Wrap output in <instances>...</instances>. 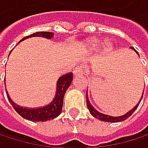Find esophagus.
<instances>
[{
    "instance_id": "34e87169",
    "label": "esophagus",
    "mask_w": 148,
    "mask_h": 148,
    "mask_svg": "<svg viewBox=\"0 0 148 148\" xmlns=\"http://www.w3.org/2000/svg\"><path fill=\"white\" fill-rule=\"evenodd\" d=\"M83 69L82 66H76L75 69H73V75H75V76H81V75H83Z\"/></svg>"
}]
</instances>
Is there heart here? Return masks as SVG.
Masks as SVG:
<instances>
[{
	"mask_svg": "<svg viewBox=\"0 0 148 148\" xmlns=\"http://www.w3.org/2000/svg\"><path fill=\"white\" fill-rule=\"evenodd\" d=\"M86 47L89 50L94 51V50H97L100 48V42H99V41H98V40H96V39H90V40H88L87 41ZM111 47H112V45L110 42H106L104 45L105 49H110Z\"/></svg>",
	"mask_w": 148,
	"mask_h": 148,
	"instance_id": "heart-1",
	"label": "heart"
}]
</instances>
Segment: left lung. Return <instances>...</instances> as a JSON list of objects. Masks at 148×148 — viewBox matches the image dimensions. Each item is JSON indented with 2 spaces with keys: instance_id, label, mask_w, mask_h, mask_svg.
<instances>
[{
  "instance_id": "left-lung-1",
  "label": "left lung",
  "mask_w": 148,
  "mask_h": 148,
  "mask_svg": "<svg viewBox=\"0 0 148 148\" xmlns=\"http://www.w3.org/2000/svg\"><path fill=\"white\" fill-rule=\"evenodd\" d=\"M130 49H133L134 51L137 53V55L139 57L138 53L136 51V50H135L133 48L130 47ZM144 88H145V87H144ZM87 91H88V90H87ZM143 94H144V90H143ZM143 94H142V96H141V98H140L138 103L133 107V108H132V109H130L129 112H127L126 114H123V115H121V116H111V115H107V114H102V113L99 112L98 110H96V109L94 108V106H93L90 104V102L89 96H88V92L86 93L87 106H88V109L90 110V113L91 114V115H92L93 117L97 118V119H99V120L103 121V122H107V123H119V122H123V121L126 120L127 118H129L130 115H132V114H133V112L138 108V105H139V103H140V101H141V99H142V97H143Z\"/></svg>"
}]
</instances>
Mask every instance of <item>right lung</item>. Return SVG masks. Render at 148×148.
<instances>
[{
  "label": "right lung",
  "mask_w": 148,
  "mask_h": 148,
  "mask_svg": "<svg viewBox=\"0 0 148 148\" xmlns=\"http://www.w3.org/2000/svg\"><path fill=\"white\" fill-rule=\"evenodd\" d=\"M53 35L54 34L51 32H37L31 35L24 37L19 42H23L25 39L32 38V37H43L47 39H51ZM72 81H73L72 73H66V75L60 76L57 82L56 94H55L53 100L49 104L46 105L45 106L38 107V108H26V107L19 106L12 101L10 95L8 94V91L6 93H7L8 99L10 103L12 105L13 108L23 118L26 119V120L32 121V122H46V121L51 120V119L58 117L61 114L62 107H63L64 96H65L66 90L71 85Z\"/></svg>",
  "instance_id": "right-lung-1"
}]
</instances>
